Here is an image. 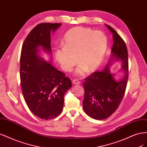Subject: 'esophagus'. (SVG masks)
Listing matches in <instances>:
<instances>
[{
    "label": "esophagus",
    "instance_id": "34e87169",
    "mask_svg": "<svg viewBox=\"0 0 147 147\" xmlns=\"http://www.w3.org/2000/svg\"><path fill=\"white\" fill-rule=\"evenodd\" d=\"M72 83L74 84H81V82H80V81H78V80H73V81H72Z\"/></svg>",
    "mask_w": 147,
    "mask_h": 147
}]
</instances>
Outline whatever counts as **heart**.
Segmentation results:
<instances>
[{
  "label": "heart",
  "instance_id": "obj_1",
  "mask_svg": "<svg viewBox=\"0 0 147 147\" xmlns=\"http://www.w3.org/2000/svg\"><path fill=\"white\" fill-rule=\"evenodd\" d=\"M63 48L55 52L56 61L65 71H70L77 63L76 76H84L86 71L93 72L99 67L108 46L107 37L99 30L75 27L65 34L62 40Z\"/></svg>",
  "mask_w": 147,
  "mask_h": 147
}]
</instances>
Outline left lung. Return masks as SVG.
<instances>
[{"instance_id":"1","label":"left lung","mask_w":147,"mask_h":147,"mask_svg":"<svg viewBox=\"0 0 147 147\" xmlns=\"http://www.w3.org/2000/svg\"><path fill=\"white\" fill-rule=\"evenodd\" d=\"M105 26L113 34L112 56L103 70L93 72L83 83V109L86 115L95 119H105L115 112L125 93L128 79V53L126 43L112 27ZM115 60L121 61L123 63L122 69L125 74L120 81H116L114 74L109 71V66Z\"/></svg>"}]
</instances>
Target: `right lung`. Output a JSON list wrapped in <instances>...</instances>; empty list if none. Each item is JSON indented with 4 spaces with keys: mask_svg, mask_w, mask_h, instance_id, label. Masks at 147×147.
Instances as JSON below:
<instances>
[{
    "mask_svg": "<svg viewBox=\"0 0 147 147\" xmlns=\"http://www.w3.org/2000/svg\"><path fill=\"white\" fill-rule=\"evenodd\" d=\"M61 23H41L30 31L23 44L20 57L22 91L29 109L43 119L62 112L64 94L72 87L70 79L39 55L40 48L51 55V32Z\"/></svg>",
    "mask_w": 147,
    "mask_h": 147,
    "instance_id": "1",
    "label": "right lung"
}]
</instances>
